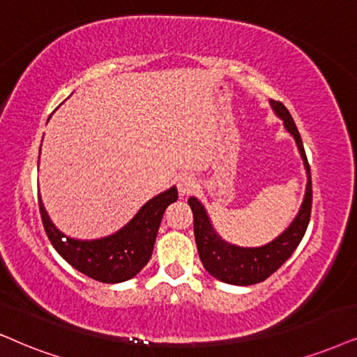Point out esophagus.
I'll return each mask as SVG.
<instances>
[{
  "label": "esophagus",
  "instance_id": "esophagus-1",
  "mask_svg": "<svg viewBox=\"0 0 357 357\" xmlns=\"http://www.w3.org/2000/svg\"><path fill=\"white\" fill-rule=\"evenodd\" d=\"M194 189H196V179L192 176H181L178 179V191L181 197H188L194 192Z\"/></svg>",
  "mask_w": 357,
  "mask_h": 357
}]
</instances>
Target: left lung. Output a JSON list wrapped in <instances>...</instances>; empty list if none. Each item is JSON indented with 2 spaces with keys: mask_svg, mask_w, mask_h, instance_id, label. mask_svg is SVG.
<instances>
[{
  "mask_svg": "<svg viewBox=\"0 0 357 357\" xmlns=\"http://www.w3.org/2000/svg\"><path fill=\"white\" fill-rule=\"evenodd\" d=\"M270 107H272L275 115L283 121L287 132L295 139L306 171L303 202H301L295 219L291 220L285 231L280 234L278 237H275L273 241L265 243V245H236V243L224 241L219 236L211 222V218L207 214L204 204L197 197L191 196L188 199L192 209L194 237H196L197 252H199L202 265H204L207 273L220 280V282L229 283V285H255V283H260L265 278H268L273 272H277L290 259V255L295 252L296 247H298L310 222L311 197H313L311 194L313 192H311L310 165L308 160H306L303 142H301L298 128H296L295 121H293L287 107L282 102L275 100H270Z\"/></svg>",
  "mask_w": 357,
  "mask_h": 357,
  "instance_id": "left-lung-1",
  "label": "left lung"
}]
</instances>
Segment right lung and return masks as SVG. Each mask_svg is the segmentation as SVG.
I'll return each instance as SVG.
<instances>
[{"instance_id":"1","label":"right lung","mask_w":357,"mask_h":357,"mask_svg":"<svg viewBox=\"0 0 357 357\" xmlns=\"http://www.w3.org/2000/svg\"><path fill=\"white\" fill-rule=\"evenodd\" d=\"M176 201L178 189L171 186L146 201L119 231L90 241L69 237L59 231L49 218L40 197L39 211L49 241L67 264L97 282L121 283L145 268L148 260L151 259L158 229L166 207Z\"/></svg>"}]
</instances>
